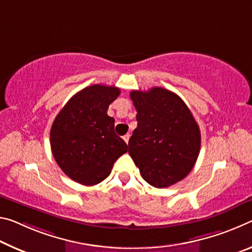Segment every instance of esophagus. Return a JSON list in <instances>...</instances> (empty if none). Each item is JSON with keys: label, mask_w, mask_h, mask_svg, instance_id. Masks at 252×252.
I'll use <instances>...</instances> for the list:
<instances>
[{"label": "esophagus", "mask_w": 252, "mask_h": 252, "mask_svg": "<svg viewBox=\"0 0 252 252\" xmlns=\"http://www.w3.org/2000/svg\"><path fill=\"white\" fill-rule=\"evenodd\" d=\"M129 137H130V135H129V134H126V135H124V136H123V139H124V141H125L127 144H128Z\"/></svg>", "instance_id": "obj_1"}]
</instances>
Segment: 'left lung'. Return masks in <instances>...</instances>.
<instances>
[{
    "mask_svg": "<svg viewBox=\"0 0 252 252\" xmlns=\"http://www.w3.org/2000/svg\"><path fill=\"white\" fill-rule=\"evenodd\" d=\"M137 127L128 142V153L144 180L163 189L180 182L197 159L201 133L194 117L176 94L154 87L133 90Z\"/></svg>",
    "mask_w": 252,
    "mask_h": 252,
    "instance_id": "8db88e82",
    "label": "left lung"
}]
</instances>
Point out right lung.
<instances>
[{"label": "right lung", "mask_w": 252, "mask_h": 252, "mask_svg": "<svg viewBox=\"0 0 252 252\" xmlns=\"http://www.w3.org/2000/svg\"><path fill=\"white\" fill-rule=\"evenodd\" d=\"M119 94L113 86L86 87L69 99L52 124L53 158L65 175L82 185L102 182L127 152V144L115 134V119L107 115Z\"/></svg>", "instance_id": "1"}]
</instances>
